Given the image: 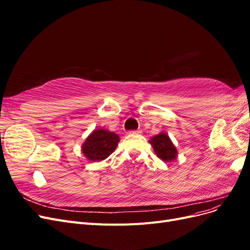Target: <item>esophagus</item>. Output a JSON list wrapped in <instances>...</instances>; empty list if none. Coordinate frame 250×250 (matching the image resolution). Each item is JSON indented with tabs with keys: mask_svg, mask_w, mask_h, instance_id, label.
I'll list each match as a JSON object with an SVG mask.
<instances>
[{
	"mask_svg": "<svg viewBox=\"0 0 250 250\" xmlns=\"http://www.w3.org/2000/svg\"><path fill=\"white\" fill-rule=\"evenodd\" d=\"M129 133H133V134H141L142 130H133V131H129Z\"/></svg>",
	"mask_w": 250,
	"mask_h": 250,
	"instance_id": "1",
	"label": "esophagus"
}]
</instances>
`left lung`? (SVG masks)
Listing matches in <instances>:
<instances>
[{"mask_svg": "<svg viewBox=\"0 0 250 250\" xmlns=\"http://www.w3.org/2000/svg\"><path fill=\"white\" fill-rule=\"evenodd\" d=\"M149 143L152 145L155 154L164 162H172L176 160L178 154L177 149L174 146L167 133L161 132L155 137L151 138Z\"/></svg>", "mask_w": 250, "mask_h": 250, "instance_id": "obj_1", "label": "left lung"}]
</instances>
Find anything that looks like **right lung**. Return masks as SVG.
I'll list each match as a JSON object with an SVG mask.
<instances>
[{"label": "right lung", "mask_w": 250, "mask_h": 250, "mask_svg": "<svg viewBox=\"0 0 250 250\" xmlns=\"http://www.w3.org/2000/svg\"><path fill=\"white\" fill-rule=\"evenodd\" d=\"M119 135L106 129L94 130L82 145V152L87 160L100 162L107 158L118 146Z\"/></svg>", "instance_id": "add662e5"}]
</instances>
